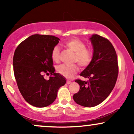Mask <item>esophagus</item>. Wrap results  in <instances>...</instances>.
Segmentation results:
<instances>
[{
    "label": "esophagus",
    "instance_id": "obj_1",
    "mask_svg": "<svg viewBox=\"0 0 134 134\" xmlns=\"http://www.w3.org/2000/svg\"><path fill=\"white\" fill-rule=\"evenodd\" d=\"M71 82H72L71 81H67V84H70Z\"/></svg>",
    "mask_w": 134,
    "mask_h": 134
}]
</instances>
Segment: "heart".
Here are the masks:
<instances>
[{
    "mask_svg": "<svg viewBox=\"0 0 134 134\" xmlns=\"http://www.w3.org/2000/svg\"><path fill=\"white\" fill-rule=\"evenodd\" d=\"M64 45L69 50L74 52L72 61L77 62L78 64L83 67H88L91 64L94 57V50L92 48L86 47V44L84 41L79 38H71L64 43ZM52 58L55 62H58L60 60V48L58 46H55L52 50ZM79 67L77 64L72 65H66L64 64L57 67V72L60 74L70 77L79 71Z\"/></svg>",
    "mask_w": 134,
    "mask_h": 134,
    "instance_id": "1",
    "label": "heart"
}]
</instances>
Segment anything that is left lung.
I'll return each instance as SVG.
<instances>
[{"label": "left lung", "mask_w": 134, "mask_h": 134, "mask_svg": "<svg viewBox=\"0 0 134 134\" xmlns=\"http://www.w3.org/2000/svg\"><path fill=\"white\" fill-rule=\"evenodd\" d=\"M90 40L94 49L93 61L80 74L88 81L76 79L80 90L73 96L76 103L85 107L102 103L114 88L118 75L117 55L111 43L98 35H93Z\"/></svg>", "instance_id": "8db88e82"}]
</instances>
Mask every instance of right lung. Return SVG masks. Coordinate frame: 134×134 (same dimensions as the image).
Wrapping results in <instances>:
<instances>
[{
  "label": "right lung",
  "mask_w": 134,
  "mask_h": 134,
  "mask_svg": "<svg viewBox=\"0 0 134 134\" xmlns=\"http://www.w3.org/2000/svg\"><path fill=\"white\" fill-rule=\"evenodd\" d=\"M60 39L52 35H33L16 48L13 57L14 74L24 99L36 107H45L56 99L66 80L55 72L51 53ZM50 73L48 80L44 74Z\"/></svg>",
  "instance_id": "1"
}]
</instances>
